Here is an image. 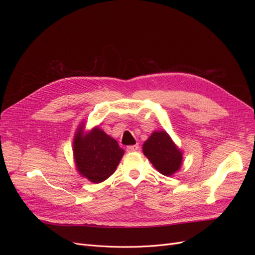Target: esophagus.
<instances>
[{
    "mask_svg": "<svg viewBox=\"0 0 255 255\" xmlns=\"http://www.w3.org/2000/svg\"><path fill=\"white\" fill-rule=\"evenodd\" d=\"M138 148H139V145H138V144L128 145V146H127V151H128V152H134V151H137Z\"/></svg>",
    "mask_w": 255,
    "mask_h": 255,
    "instance_id": "obj_1",
    "label": "esophagus"
}]
</instances>
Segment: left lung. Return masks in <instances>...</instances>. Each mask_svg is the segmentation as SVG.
Listing matches in <instances>:
<instances>
[{
	"mask_svg": "<svg viewBox=\"0 0 255 255\" xmlns=\"http://www.w3.org/2000/svg\"><path fill=\"white\" fill-rule=\"evenodd\" d=\"M142 151L157 170L164 175H171L179 170L182 153L164 130L154 132L143 143Z\"/></svg>",
	"mask_w": 255,
	"mask_h": 255,
	"instance_id": "8db88e82",
	"label": "left lung"
}]
</instances>
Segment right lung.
<instances>
[{"label":"right lung","mask_w":255,"mask_h":255,"mask_svg":"<svg viewBox=\"0 0 255 255\" xmlns=\"http://www.w3.org/2000/svg\"><path fill=\"white\" fill-rule=\"evenodd\" d=\"M73 153L79 172L91 182L101 183L115 172L125 151L114 138L95 128L87 135L79 130Z\"/></svg>","instance_id":"add662e5"}]
</instances>
